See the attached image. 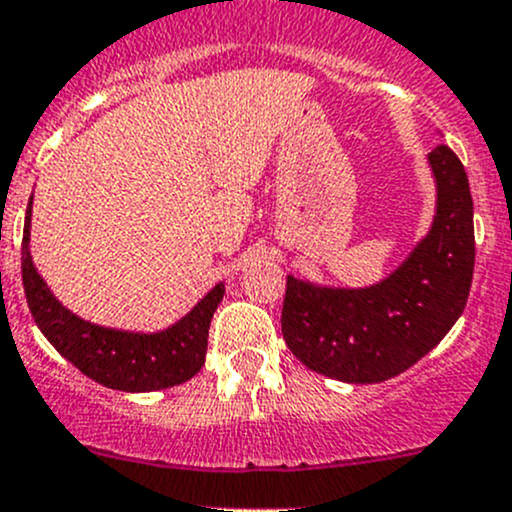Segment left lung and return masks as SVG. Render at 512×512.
I'll use <instances>...</instances> for the list:
<instances>
[{
  "mask_svg": "<svg viewBox=\"0 0 512 512\" xmlns=\"http://www.w3.org/2000/svg\"><path fill=\"white\" fill-rule=\"evenodd\" d=\"M436 217L426 239L370 288H320L288 276L281 330L308 370L352 384L392 379L434 350L463 313L476 239L473 199L451 147L429 152Z\"/></svg>",
  "mask_w": 512,
  "mask_h": 512,
  "instance_id": "obj_1",
  "label": "left lung"
}]
</instances>
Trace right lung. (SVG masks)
<instances>
[{"mask_svg":"<svg viewBox=\"0 0 512 512\" xmlns=\"http://www.w3.org/2000/svg\"><path fill=\"white\" fill-rule=\"evenodd\" d=\"M31 202L21 239V281L34 323L46 340L86 377L120 392H155L187 382L204 367L209 323L224 298L214 286L187 315L162 333L142 335L100 328L66 310L46 288L29 256Z\"/></svg>","mask_w":512,"mask_h":512,"instance_id":"1","label":"right lung"}]
</instances>
